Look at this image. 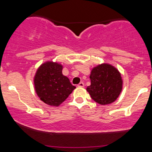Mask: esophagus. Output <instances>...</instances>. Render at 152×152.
I'll return each mask as SVG.
<instances>
[{"label": "esophagus", "instance_id": "1", "mask_svg": "<svg viewBox=\"0 0 152 152\" xmlns=\"http://www.w3.org/2000/svg\"><path fill=\"white\" fill-rule=\"evenodd\" d=\"M84 86H85V84H84V82H81L78 85V87H80V88H83Z\"/></svg>", "mask_w": 152, "mask_h": 152}]
</instances>
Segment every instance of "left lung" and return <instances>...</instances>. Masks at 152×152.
<instances>
[{
  "label": "left lung",
  "mask_w": 152,
  "mask_h": 152,
  "mask_svg": "<svg viewBox=\"0 0 152 152\" xmlns=\"http://www.w3.org/2000/svg\"><path fill=\"white\" fill-rule=\"evenodd\" d=\"M91 85L87 88L91 98L100 104L113 102L123 89V79L117 68L108 64H102L91 70Z\"/></svg>",
  "instance_id": "8db88e82"
}]
</instances>
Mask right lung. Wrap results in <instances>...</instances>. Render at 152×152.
I'll use <instances>...</instances> for the list:
<instances>
[{"instance_id": "obj_1", "label": "right lung", "mask_w": 152, "mask_h": 152, "mask_svg": "<svg viewBox=\"0 0 152 152\" xmlns=\"http://www.w3.org/2000/svg\"><path fill=\"white\" fill-rule=\"evenodd\" d=\"M62 68L61 64L47 61L39 67L34 77L37 95L49 105L61 104L76 88L62 74Z\"/></svg>"}]
</instances>
